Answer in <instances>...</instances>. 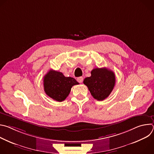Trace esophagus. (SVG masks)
<instances>
[{
  "instance_id": "obj_1",
  "label": "esophagus",
  "mask_w": 154,
  "mask_h": 154,
  "mask_svg": "<svg viewBox=\"0 0 154 154\" xmlns=\"http://www.w3.org/2000/svg\"><path fill=\"white\" fill-rule=\"evenodd\" d=\"M77 82H79V83H82V82H83V78L82 77H78V78L77 79Z\"/></svg>"
}]
</instances>
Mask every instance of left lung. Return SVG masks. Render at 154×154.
Masks as SVG:
<instances>
[{"label":"left lung","instance_id":"1","mask_svg":"<svg viewBox=\"0 0 154 154\" xmlns=\"http://www.w3.org/2000/svg\"><path fill=\"white\" fill-rule=\"evenodd\" d=\"M91 77L84 79L83 83L95 99H105L113 90L116 81L115 74L106 68H95L91 71Z\"/></svg>","mask_w":154,"mask_h":154}]
</instances>
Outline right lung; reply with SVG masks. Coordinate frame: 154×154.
Masks as SVG:
<instances>
[{"instance_id": "1", "label": "right lung", "mask_w": 154, "mask_h": 154, "mask_svg": "<svg viewBox=\"0 0 154 154\" xmlns=\"http://www.w3.org/2000/svg\"><path fill=\"white\" fill-rule=\"evenodd\" d=\"M44 90L51 98L58 102L64 100L71 92V88L79 83L72 77H65L57 71H49L43 78Z\"/></svg>"}]
</instances>
